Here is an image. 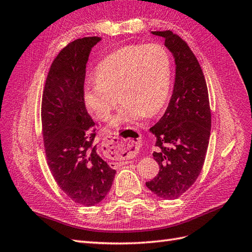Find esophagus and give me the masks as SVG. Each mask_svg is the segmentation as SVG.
I'll list each match as a JSON object with an SVG mask.
<instances>
[{"label": "esophagus", "mask_w": 252, "mask_h": 252, "mask_svg": "<svg viewBox=\"0 0 252 252\" xmlns=\"http://www.w3.org/2000/svg\"><path fill=\"white\" fill-rule=\"evenodd\" d=\"M127 138H124L118 131H113L104 139L103 152L108 158L130 159L138 154L141 143L139 133L127 130Z\"/></svg>", "instance_id": "obj_1"}]
</instances>
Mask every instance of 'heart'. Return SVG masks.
I'll return each instance as SVG.
<instances>
[{
  "label": "heart",
  "mask_w": 252,
  "mask_h": 252,
  "mask_svg": "<svg viewBox=\"0 0 252 252\" xmlns=\"http://www.w3.org/2000/svg\"><path fill=\"white\" fill-rule=\"evenodd\" d=\"M172 79V63L160 44H129L112 52L96 66V78L87 81L86 106L106 121L122 100L111 120L112 127H124L157 114L166 103ZM129 130V129H128Z\"/></svg>",
  "instance_id": "heart-1"
}]
</instances>
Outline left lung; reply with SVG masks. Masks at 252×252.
<instances>
[{
	"label": "left lung",
	"instance_id": "obj_1",
	"mask_svg": "<svg viewBox=\"0 0 252 252\" xmlns=\"http://www.w3.org/2000/svg\"><path fill=\"white\" fill-rule=\"evenodd\" d=\"M164 38L175 58L174 90L165 113L149 130L157 138L154 159L159 173L146 187L163 199H176L192 187L205 162L211 131L208 88L198 60L172 31L152 32Z\"/></svg>",
	"mask_w": 252,
	"mask_h": 252
}]
</instances>
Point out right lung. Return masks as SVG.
<instances>
[{"label": "right lung", "mask_w": 252, "mask_h": 252, "mask_svg": "<svg viewBox=\"0 0 252 252\" xmlns=\"http://www.w3.org/2000/svg\"><path fill=\"white\" fill-rule=\"evenodd\" d=\"M99 37H85L59 52L47 73L41 122L47 164L63 193L86 207L97 205L115 176L94 145L95 127L84 99L86 64Z\"/></svg>", "instance_id": "obj_1"}]
</instances>
